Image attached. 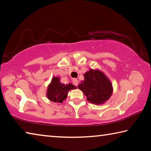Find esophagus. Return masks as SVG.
<instances>
[{
    "instance_id": "34e87169",
    "label": "esophagus",
    "mask_w": 151,
    "mask_h": 151,
    "mask_svg": "<svg viewBox=\"0 0 151 151\" xmlns=\"http://www.w3.org/2000/svg\"><path fill=\"white\" fill-rule=\"evenodd\" d=\"M73 83L74 84V85H75V86L78 85V80H77V79L73 78Z\"/></svg>"
}]
</instances>
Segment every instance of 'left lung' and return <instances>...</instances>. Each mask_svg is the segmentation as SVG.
I'll return each instance as SVG.
<instances>
[{"label": "left lung", "instance_id": "1", "mask_svg": "<svg viewBox=\"0 0 151 151\" xmlns=\"http://www.w3.org/2000/svg\"><path fill=\"white\" fill-rule=\"evenodd\" d=\"M85 81L78 86L90 103L101 104L108 100L112 93L111 83L103 73L93 69L85 75Z\"/></svg>", "mask_w": 151, "mask_h": 151}]
</instances>
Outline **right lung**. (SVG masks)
Wrapping results in <instances>:
<instances>
[{
	"label": "right lung",
	"mask_w": 151,
	"mask_h": 151,
	"mask_svg": "<svg viewBox=\"0 0 151 151\" xmlns=\"http://www.w3.org/2000/svg\"><path fill=\"white\" fill-rule=\"evenodd\" d=\"M76 88V86L71 83L65 85L60 83V78L58 77H53L50 84L48 86L47 98L55 103H62L67 97L68 91Z\"/></svg>",
	"instance_id": "1"
}]
</instances>
